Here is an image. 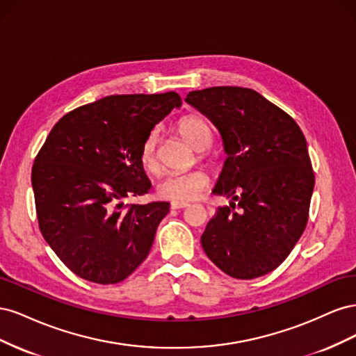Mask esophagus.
Masks as SVG:
<instances>
[{"instance_id": "esophagus-1", "label": "esophagus", "mask_w": 356, "mask_h": 356, "mask_svg": "<svg viewBox=\"0 0 356 356\" xmlns=\"http://www.w3.org/2000/svg\"><path fill=\"white\" fill-rule=\"evenodd\" d=\"M188 203H184V202H172L170 203V208L172 209H182V208H187Z\"/></svg>"}]
</instances>
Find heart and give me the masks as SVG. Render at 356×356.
I'll use <instances>...</instances> for the list:
<instances>
[{
    "instance_id": "1",
    "label": "heart",
    "mask_w": 356,
    "mask_h": 356,
    "mask_svg": "<svg viewBox=\"0 0 356 356\" xmlns=\"http://www.w3.org/2000/svg\"><path fill=\"white\" fill-rule=\"evenodd\" d=\"M178 134L197 152H204L212 144L213 134L209 123L200 115H186L177 124ZM159 135L157 131L149 132L141 144L139 149V161L141 166L149 172L157 174L160 169V161L157 154ZM200 160H209L207 154H200ZM209 178L203 170L196 169L187 174L168 175L157 184V195L170 202H191L208 187Z\"/></svg>"
}]
</instances>
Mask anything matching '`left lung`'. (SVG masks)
<instances>
[{
  "label": "left lung",
  "instance_id": "1",
  "mask_svg": "<svg viewBox=\"0 0 356 356\" xmlns=\"http://www.w3.org/2000/svg\"><path fill=\"white\" fill-rule=\"evenodd\" d=\"M186 101L218 127L227 159L213 195L232 199L202 234L209 260L236 279L281 266L303 234L315 174L296 120L238 86L193 90Z\"/></svg>",
  "mask_w": 356,
  "mask_h": 356
}]
</instances>
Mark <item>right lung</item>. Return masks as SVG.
Masks as SVG:
<instances>
[{"label": "right lung", "instance_id": "right-lung-1", "mask_svg": "<svg viewBox=\"0 0 356 356\" xmlns=\"http://www.w3.org/2000/svg\"><path fill=\"white\" fill-rule=\"evenodd\" d=\"M181 104L177 92L111 95L53 126L31 179L40 232L72 273L118 284L147 258L169 203L123 200L149 191L139 149Z\"/></svg>", "mask_w": 356, "mask_h": 356}]
</instances>
